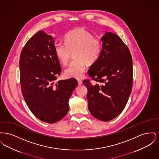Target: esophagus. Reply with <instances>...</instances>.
Segmentation results:
<instances>
[{"label": "esophagus", "mask_w": 159, "mask_h": 159, "mask_svg": "<svg viewBox=\"0 0 159 159\" xmlns=\"http://www.w3.org/2000/svg\"><path fill=\"white\" fill-rule=\"evenodd\" d=\"M77 81H78V84H79V85H82V80H77Z\"/></svg>", "instance_id": "34e87169"}]
</instances>
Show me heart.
Wrapping results in <instances>:
<instances>
[{"mask_svg": "<svg viewBox=\"0 0 159 159\" xmlns=\"http://www.w3.org/2000/svg\"><path fill=\"white\" fill-rule=\"evenodd\" d=\"M65 43H57L54 46L57 59L66 66L74 53L75 60L64 71L67 77L80 78L86 70L87 64L92 65L98 60L101 52V41L83 28L69 31L65 36Z\"/></svg>", "mask_w": 159, "mask_h": 159, "instance_id": "1", "label": "heart"}]
</instances>
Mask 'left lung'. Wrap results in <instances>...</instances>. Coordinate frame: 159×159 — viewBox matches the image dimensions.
<instances>
[{
    "label": "left lung",
    "instance_id": "left-lung-1",
    "mask_svg": "<svg viewBox=\"0 0 159 159\" xmlns=\"http://www.w3.org/2000/svg\"><path fill=\"white\" fill-rule=\"evenodd\" d=\"M102 48L98 60L88 71L98 83L85 80L87 99L91 114L108 121L124 110L132 89V58L128 46L115 33L106 32L101 38Z\"/></svg>",
    "mask_w": 159,
    "mask_h": 159
}]
</instances>
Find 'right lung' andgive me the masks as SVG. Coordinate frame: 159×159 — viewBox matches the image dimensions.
Masks as SVG:
<instances>
[{"instance_id":"right-lung-1","label":"right lung","mask_w":159,"mask_h":159,"mask_svg":"<svg viewBox=\"0 0 159 159\" xmlns=\"http://www.w3.org/2000/svg\"><path fill=\"white\" fill-rule=\"evenodd\" d=\"M54 46L52 36L39 31L24 46L20 58L23 97L32 113L48 123L60 121L68 113V100L78 84L74 78L54 82L61 71Z\"/></svg>"}]
</instances>
